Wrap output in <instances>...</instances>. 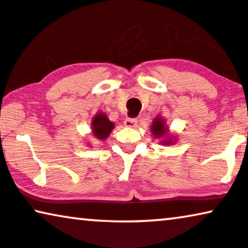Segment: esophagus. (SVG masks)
Masks as SVG:
<instances>
[{
    "label": "esophagus",
    "mask_w": 248,
    "mask_h": 248,
    "mask_svg": "<svg viewBox=\"0 0 248 248\" xmlns=\"http://www.w3.org/2000/svg\"><path fill=\"white\" fill-rule=\"evenodd\" d=\"M137 124V119L135 118H127L124 120V126L126 127H135Z\"/></svg>",
    "instance_id": "esophagus-1"
}]
</instances>
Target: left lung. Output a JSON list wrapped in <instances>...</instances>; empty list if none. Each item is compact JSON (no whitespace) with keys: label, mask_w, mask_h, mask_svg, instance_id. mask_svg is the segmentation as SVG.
Here are the masks:
<instances>
[{"label":"left lung","mask_w":248,"mask_h":248,"mask_svg":"<svg viewBox=\"0 0 248 248\" xmlns=\"http://www.w3.org/2000/svg\"><path fill=\"white\" fill-rule=\"evenodd\" d=\"M151 131L152 135L155 137H166L165 140H161L162 143L168 145V144H173V136L169 135L168 131V127H166L165 120L160 117H156L155 120L152 121V126H151Z\"/></svg>","instance_id":"left-lung-1"}]
</instances>
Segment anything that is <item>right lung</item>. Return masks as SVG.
I'll list each match as a JSON object with an SVG mask.
<instances>
[{"instance_id":"add662e5","label":"right lung","mask_w":248,"mask_h":248,"mask_svg":"<svg viewBox=\"0 0 248 248\" xmlns=\"http://www.w3.org/2000/svg\"><path fill=\"white\" fill-rule=\"evenodd\" d=\"M114 124L108 120V118L106 117L105 113L98 112L93 119L92 122V129L93 135L96 137L97 140H104L108 137V135L111 134V131L113 130Z\"/></svg>"}]
</instances>
